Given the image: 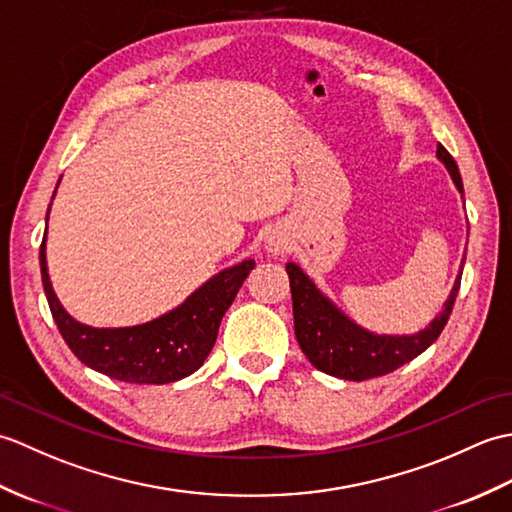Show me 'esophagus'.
I'll return each instance as SVG.
<instances>
[{
  "label": "esophagus",
  "instance_id": "34e87169",
  "mask_svg": "<svg viewBox=\"0 0 512 512\" xmlns=\"http://www.w3.org/2000/svg\"><path fill=\"white\" fill-rule=\"evenodd\" d=\"M264 246H266V250L268 253H273V255H284L286 250H288V237L284 235V233H279V231H273L270 233L266 239H264Z\"/></svg>",
  "mask_w": 512,
  "mask_h": 512
}]
</instances>
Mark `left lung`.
I'll return each instance as SVG.
<instances>
[{
  "label": "left lung",
  "instance_id": "1",
  "mask_svg": "<svg viewBox=\"0 0 512 512\" xmlns=\"http://www.w3.org/2000/svg\"><path fill=\"white\" fill-rule=\"evenodd\" d=\"M436 156L447 167L455 189L464 198L460 169L453 156L442 145H438ZM464 259L442 312L427 328L413 334H376L363 328L321 292L299 264L288 262L286 273L290 277L292 314H295V334L301 352L321 372L345 380H365L394 372L420 356L444 330L460 290Z\"/></svg>",
  "mask_w": 512,
  "mask_h": 512
}]
</instances>
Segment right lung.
I'll return each mask as SVG.
<instances>
[{
    "mask_svg": "<svg viewBox=\"0 0 512 512\" xmlns=\"http://www.w3.org/2000/svg\"><path fill=\"white\" fill-rule=\"evenodd\" d=\"M46 237L48 231L39 250L41 281L63 341L83 365L123 383L165 385L200 369L213 350L224 312L231 308L244 279L255 268V259H244L220 270L198 290H193L180 306L147 323L125 325V328H94L76 321L54 295L48 275Z\"/></svg>",
    "mask_w": 512,
    "mask_h": 512,
    "instance_id": "add662e5",
    "label": "right lung"
}]
</instances>
